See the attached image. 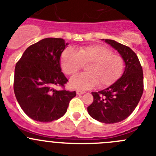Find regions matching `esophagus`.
<instances>
[{
  "label": "esophagus",
  "instance_id": "esophagus-1",
  "mask_svg": "<svg viewBox=\"0 0 156 156\" xmlns=\"http://www.w3.org/2000/svg\"><path fill=\"white\" fill-rule=\"evenodd\" d=\"M84 93H85V91H83V90H76V94H78V95L83 94Z\"/></svg>",
  "mask_w": 156,
  "mask_h": 156
}]
</instances>
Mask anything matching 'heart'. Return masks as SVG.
I'll return each instance as SVG.
<instances>
[{"instance_id": "b5f03b06", "label": "heart", "mask_w": 156, "mask_h": 156, "mask_svg": "<svg viewBox=\"0 0 156 156\" xmlns=\"http://www.w3.org/2000/svg\"><path fill=\"white\" fill-rule=\"evenodd\" d=\"M83 64L87 73L77 74L70 79L74 89L86 90L96 85L105 87L119 79L123 72L124 62L121 56L112 54L107 47L92 44L80 47L76 50L67 48L61 55L62 69L66 75L79 71Z\"/></svg>"}]
</instances>
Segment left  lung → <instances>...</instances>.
I'll return each instance as SVG.
<instances>
[{
	"label": "left lung",
	"mask_w": 156,
	"mask_h": 156,
	"mask_svg": "<svg viewBox=\"0 0 156 156\" xmlns=\"http://www.w3.org/2000/svg\"><path fill=\"white\" fill-rule=\"evenodd\" d=\"M119 52L125 63L122 75L114 83L92 92L94 101L87 107L89 115L103 123H115L126 119L137 107L144 90L143 70L137 55L112 40L102 39Z\"/></svg>",
	"instance_id": "left-lung-1"
}]
</instances>
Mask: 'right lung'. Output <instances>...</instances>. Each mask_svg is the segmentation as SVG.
I'll return each instance as SVG.
<instances>
[{
    "label": "right lung",
    "mask_w": 156,
    "mask_h": 156,
    "mask_svg": "<svg viewBox=\"0 0 156 156\" xmlns=\"http://www.w3.org/2000/svg\"><path fill=\"white\" fill-rule=\"evenodd\" d=\"M68 44L61 38L43 39L29 47L16 64L14 92L22 109L34 120H57L76 96V91L55 89L68 81L60 65Z\"/></svg>",
    "instance_id": "right-lung-1"
}]
</instances>
